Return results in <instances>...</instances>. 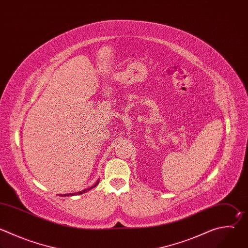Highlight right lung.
Segmentation results:
<instances>
[{
  "mask_svg": "<svg viewBox=\"0 0 248 248\" xmlns=\"http://www.w3.org/2000/svg\"><path fill=\"white\" fill-rule=\"evenodd\" d=\"M98 183H99V179L97 180V182L93 185V186H92L91 188H89V189H86V190H82V191H80V192H78V193H71V194H64V195H61V197H70V196H75V195H81V194H84V193H87V192H89L90 190H92L93 188H94V187H96L97 185H98Z\"/></svg>",
  "mask_w": 248,
  "mask_h": 248,
  "instance_id": "add662e5",
  "label": "right lung"
}]
</instances>
